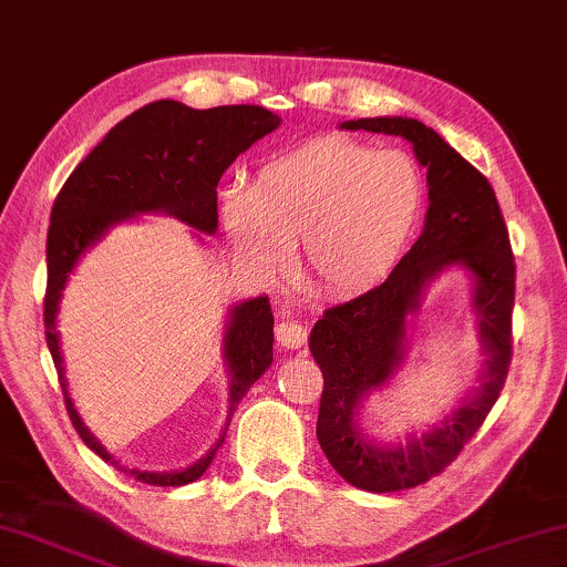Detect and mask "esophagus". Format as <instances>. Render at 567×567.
<instances>
[{"label": "esophagus", "mask_w": 567, "mask_h": 567, "mask_svg": "<svg viewBox=\"0 0 567 567\" xmlns=\"http://www.w3.org/2000/svg\"><path fill=\"white\" fill-rule=\"evenodd\" d=\"M275 336L277 343L285 346V349H300V346L308 341V326H302L298 320L287 316L275 326Z\"/></svg>", "instance_id": "34e87169"}]
</instances>
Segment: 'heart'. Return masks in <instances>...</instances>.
<instances>
[{
  "instance_id": "1",
  "label": "heart",
  "mask_w": 567,
  "mask_h": 567,
  "mask_svg": "<svg viewBox=\"0 0 567 567\" xmlns=\"http://www.w3.org/2000/svg\"><path fill=\"white\" fill-rule=\"evenodd\" d=\"M422 198L425 185L408 152L331 134L267 159L251 190L224 193L221 218L251 267H282L298 239L302 280L318 290L351 292L396 265Z\"/></svg>"
}]
</instances>
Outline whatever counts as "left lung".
<instances>
[{
    "label": "left lung",
    "mask_w": 567,
    "mask_h": 567,
    "mask_svg": "<svg viewBox=\"0 0 567 567\" xmlns=\"http://www.w3.org/2000/svg\"><path fill=\"white\" fill-rule=\"evenodd\" d=\"M341 126L404 137L412 142L420 165L427 167L430 206L420 239L382 285L323 310L310 333V353L323 371L316 435L328 463L364 492H402L427 484L451 466L499 400L512 364L517 267L492 183L435 130L404 116ZM451 264L466 266L477 282L474 307L489 353L485 384L433 434L400 449L371 446L352 422L358 402L399 368L403 320L416 307L421 287Z\"/></svg>",
    "instance_id": "1"
}]
</instances>
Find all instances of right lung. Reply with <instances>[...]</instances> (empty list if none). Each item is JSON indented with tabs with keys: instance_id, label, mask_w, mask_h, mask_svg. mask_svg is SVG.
Segmentation results:
<instances>
[{
	"instance_id": "add662e5",
	"label": "right lung",
	"mask_w": 567,
	"mask_h": 567,
	"mask_svg": "<svg viewBox=\"0 0 567 567\" xmlns=\"http://www.w3.org/2000/svg\"><path fill=\"white\" fill-rule=\"evenodd\" d=\"M280 126V116L261 106L190 109L181 101H152L126 116L99 145L81 159L63 183L50 210L48 229V287L42 300L45 341L65 394V410L75 433L106 463L122 468L96 437L83 427L65 390L63 359L58 349L55 312L68 272L109 226L147 210H165L203 234L218 226L216 185L236 157L257 140ZM275 318L267 298L241 302L231 310L224 336V353L231 369V408L272 364ZM216 443L206 458L177 473H150L130 468L142 484L185 486L203 476L218 451ZM126 471V468H122Z\"/></svg>"
}]
</instances>
